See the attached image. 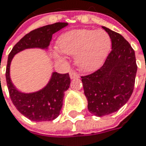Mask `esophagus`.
Wrapping results in <instances>:
<instances>
[{
  "label": "esophagus",
  "instance_id": "obj_1",
  "mask_svg": "<svg viewBox=\"0 0 146 146\" xmlns=\"http://www.w3.org/2000/svg\"><path fill=\"white\" fill-rule=\"evenodd\" d=\"M69 75H70L71 79H77V78H79V77H80L79 74L76 73V72H70Z\"/></svg>",
  "mask_w": 146,
  "mask_h": 146
}]
</instances>
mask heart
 Here are the masks:
<instances>
[{
	"instance_id": "heart-1",
	"label": "heart",
	"mask_w": 146,
	"mask_h": 146,
	"mask_svg": "<svg viewBox=\"0 0 146 146\" xmlns=\"http://www.w3.org/2000/svg\"><path fill=\"white\" fill-rule=\"evenodd\" d=\"M58 46L52 50L53 57L61 58V52L76 56L75 62L85 72L100 68L111 49V39L103 30H73L63 34L58 39Z\"/></svg>"
}]
</instances>
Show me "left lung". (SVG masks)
I'll list each match as a JSON object with an SVG mask.
<instances>
[{"mask_svg":"<svg viewBox=\"0 0 146 146\" xmlns=\"http://www.w3.org/2000/svg\"><path fill=\"white\" fill-rule=\"evenodd\" d=\"M111 39V51L103 65L82 77L88 110L95 116L117 111L133 94L137 66L135 52L121 35L103 27Z\"/></svg>","mask_w":146,"mask_h":146,"instance_id":"obj_1","label":"left lung"}]
</instances>
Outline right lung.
Segmentation results:
<instances>
[{
  "instance_id": "add662e5",
  "label": "right lung",
  "mask_w": 146,
  "mask_h": 146,
  "mask_svg": "<svg viewBox=\"0 0 146 146\" xmlns=\"http://www.w3.org/2000/svg\"><path fill=\"white\" fill-rule=\"evenodd\" d=\"M67 26V23H56L35 29L21 38L9 55L5 77L9 96L18 111L32 121H50L57 118L62 108L64 92L70 86V78L68 73L53 72L43 88L35 92L24 93L18 90L12 82L10 78L12 60L16 54L26 49L47 50L53 34Z\"/></svg>"
}]
</instances>
